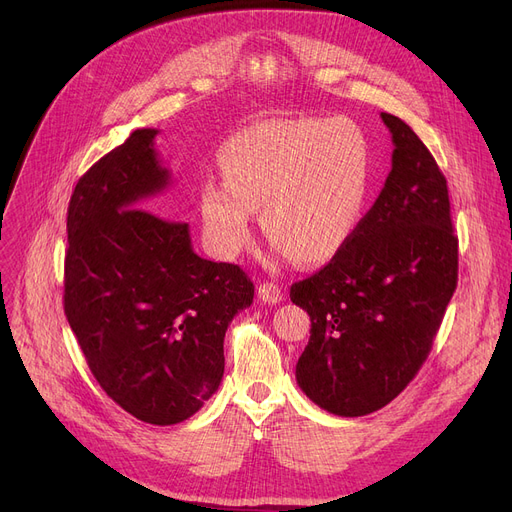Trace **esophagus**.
<instances>
[{"instance_id":"1","label":"esophagus","mask_w":512,"mask_h":512,"mask_svg":"<svg viewBox=\"0 0 512 512\" xmlns=\"http://www.w3.org/2000/svg\"><path fill=\"white\" fill-rule=\"evenodd\" d=\"M257 297H259V301H263V303H267V305H276V303L282 301L284 294H282V288H280L278 284H274V282H263V284H259Z\"/></svg>"}]
</instances>
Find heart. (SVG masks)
I'll list each match as a JSON object with an SVG mask.
<instances>
[{"label": "heart", "instance_id": "1", "mask_svg": "<svg viewBox=\"0 0 512 512\" xmlns=\"http://www.w3.org/2000/svg\"><path fill=\"white\" fill-rule=\"evenodd\" d=\"M224 182H203L205 238L234 259L253 240V213L280 257L301 263L334 257L363 218L371 147L348 118L270 120L230 137L220 153Z\"/></svg>", "mask_w": 512, "mask_h": 512}]
</instances>
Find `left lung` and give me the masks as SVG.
Returning <instances> with one entry per match:
<instances>
[{"instance_id":"left-lung-1","label":"left lung","mask_w":512,"mask_h":512,"mask_svg":"<svg viewBox=\"0 0 512 512\" xmlns=\"http://www.w3.org/2000/svg\"><path fill=\"white\" fill-rule=\"evenodd\" d=\"M382 120L394 151L380 197L328 265L290 286L311 317L297 382L340 417L369 415L407 388L459 278L446 178L409 124Z\"/></svg>"}]
</instances>
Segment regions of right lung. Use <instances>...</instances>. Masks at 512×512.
Here are the masks:
<instances>
[{"label": "right lung", "instance_id": "right-lung-1", "mask_svg": "<svg viewBox=\"0 0 512 512\" xmlns=\"http://www.w3.org/2000/svg\"><path fill=\"white\" fill-rule=\"evenodd\" d=\"M155 137L134 130L76 182L64 313L105 394L145 423L174 425L218 390L226 330L255 286L238 265L199 257L188 224L149 211L170 184Z\"/></svg>", "mask_w": 512, "mask_h": 512}]
</instances>
